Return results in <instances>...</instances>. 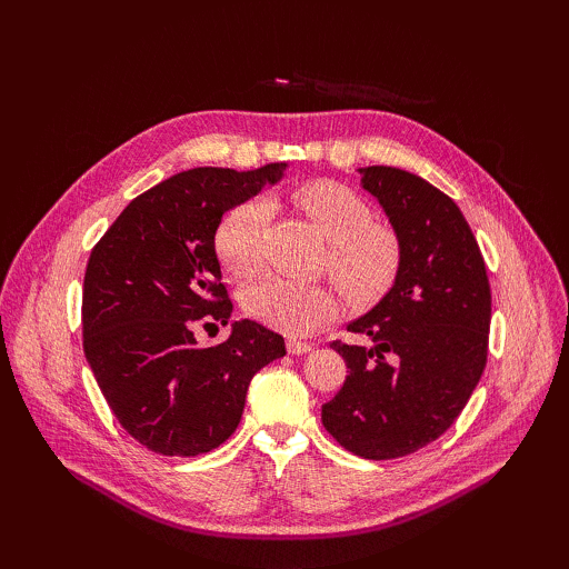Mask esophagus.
<instances>
[{
    "label": "esophagus",
    "instance_id": "esophagus-1",
    "mask_svg": "<svg viewBox=\"0 0 569 569\" xmlns=\"http://www.w3.org/2000/svg\"><path fill=\"white\" fill-rule=\"evenodd\" d=\"M287 351H289L291 356H303V353H308V351H313V343L299 341V339H287Z\"/></svg>",
    "mask_w": 569,
    "mask_h": 569
}]
</instances>
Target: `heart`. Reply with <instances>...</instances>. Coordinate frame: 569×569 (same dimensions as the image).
I'll return each instance as SVG.
<instances>
[{
	"label": "heart",
	"mask_w": 569,
	"mask_h": 569,
	"mask_svg": "<svg viewBox=\"0 0 569 569\" xmlns=\"http://www.w3.org/2000/svg\"><path fill=\"white\" fill-rule=\"evenodd\" d=\"M295 201L327 239V270L351 299L366 301L391 284L401 263L396 232L372 222L368 201L337 182H308ZM272 206L266 197L237 203L220 220L216 251L234 274H251L263 263ZM244 311L289 335H308L337 316L332 291L322 284H301L270 274L249 284L242 295Z\"/></svg>",
	"instance_id": "1"
}]
</instances>
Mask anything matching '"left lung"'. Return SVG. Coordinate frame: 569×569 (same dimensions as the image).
<instances>
[{"label": "left lung", "instance_id": "8db88e82", "mask_svg": "<svg viewBox=\"0 0 569 569\" xmlns=\"http://www.w3.org/2000/svg\"><path fill=\"white\" fill-rule=\"evenodd\" d=\"M401 244L391 289L349 325L370 347L332 341L347 380L322 406V425L343 449L391 460L449 429L487 366L491 287L477 239L456 201L391 166L358 168Z\"/></svg>", "mask_w": 569, "mask_h": 569}]
</instances>
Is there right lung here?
<instances>
[{
	"label": "right lung",
	"instance_id": "add662e5",
	"mask_svg": "<svg viewBox=\"0 0 569 569\" xmlns=\"http://www.w3.org/2000/svg\"><path fill=\"white\" fill-rule=\"evenodd\" d=\"M287 163L237 173L192 168L132 199L90 253L82 349L126 432L161 456H201L242 420L251 377L287 353L253 320L201 347L197 325H228L216 230L222 213L274 184Z\"/></svg>",
	"mask_w": 569,
	"mask_h": 569
}]
</instances>
